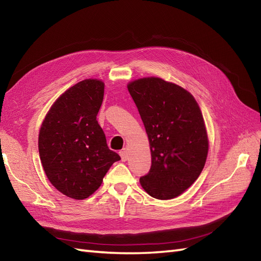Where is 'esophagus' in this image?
Wrapping results in <instances>:
<instances>
[{"label":"esophagus","instance_id":"1","mask_svg":"<svg viewBox=\"0 0 261 261\" xmlns=\"http://www.w3.org/2000/svg\"><path fill=\"white\" fill-rule=\"evenodd\" d=\"M119 154H120V156H121L122 162H125L126 160H128V151H126V150H121L119 152Z\"/></svg>","mask_w":261,"mask_h":261}]
</instances>
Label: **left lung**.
<instances>
[{"instance_id": "left-lung-1", "label": "left lung", "mask_w": 261, "mask_h": 261, "mask_svg": "<svg viewBox=\"0 0 261 261\" xmlns=\"http://www.w3.org/2000/svg\"><path fill=\"white\" fill-rule=\"evenodd\" d=\"M149 138L151 169L140 184L152 197L181 195L202 173L208 138L202 111L191 92L159 77L128 84Z\"/></svg>"}]
</instances>
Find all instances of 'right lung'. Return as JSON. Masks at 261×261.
Masks as SVG:
<instances>
[{"mask_svg":"<svg viewBox=\"0 0 261 261\" xmlns=\"http://www.w3.org/2000/svg\"><path fill=\"white\" fill-rule=\"evenodd\" d=\"M105 84L85 79L53 103L39 129L38 151L45 174L56 190L73 199L89 197L120 156L107 145L97 121Z\"/></svg>","mask_w":261,"mask_h":261,"instance_id":"add662e5","label":"right lung"}]
</instances>
